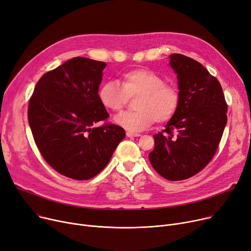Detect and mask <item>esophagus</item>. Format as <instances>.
Here are the masks:
<instances>
[{"mask_svg":"<svg viewBox=\"0 0 251 251\" xmlns=\"http://www.w3.org/2000/svg\"><path fill=\"white\" fill-rule=\"evenodd\" d=\"M126 136L127 137H139V136H141L139 133H133V132H126Z\"/></svg>","mask_w":251,"mask_h":251,"instance_id":"34e87169","label":"esophagus"}]
</instances>
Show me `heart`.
<instances>
[{"mask_svg": "<svg viewBox=\"0 0 251 251\" xmlns=\"http://www.w3.org/2000/svg\"><path fill=\"white\" fill-rule=\"evenodd\" d=\"M134 112L116 116L115 122L129 132H140L154 121L165 123L176 114L180 96L177 88L165 83L163 77L149 69H133L125 72L120 85L104 81L98 89L100 103L107 111H121L129 99L137 98Z\"/></svg>", "mask_w": 251, "mask_h": 251, "instance_id": "heart-1", "label": "heart"}]
</instances>
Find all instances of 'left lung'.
<instances>
[{
  "mask_svg": "<svg viewBox=\"0 0 251 251\" xmlns=\"http://www.w3.org/2000/svg\"><path fill=\"white\" fill-rule=\"evenodd\" d=\"M169 64L177 74L180 103L166 128L153 135L149 157L162 177L179 181L213 159L227 124V103L218 79L200 62L173 54Z\"/></svg>",
  "mask_w": 251,
  "mask_h": 251,
  "instance_id": "obj_1",
  "label": "left lung"
}]
</instances>
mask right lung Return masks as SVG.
<instances>
[{"label":"right lung","mask_w":251,"mask_h":251,"mask_svg":"<svg viewBox=\"0 0 251 251\" xmlns=\"http://www.w3.org/2000/svg\"><path fill=\"white\" fill-rule=\"evenodd\" d=\"M104 62L76 57L39 79L28 104V122L38 151L60 174L88 180L108 165L125 137L107 123L98 99Z\"/></svg>","instance_id":"1"}]
</instances>
